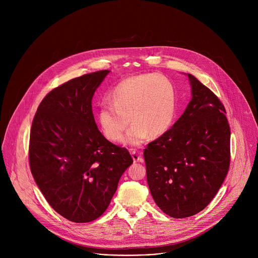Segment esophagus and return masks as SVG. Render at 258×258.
Segmentation results:
<instances>
[{
  "mask_svg": "<svg viewBox=\"0 0 258 258\" xmlns=\"http://www.w3.org/2000/svg\"><path fill=\"white\" fill-rule=\"evenodd\" d=\"M132 156H133V159H134L135 162H141L143 160L141 152H137L135 150H132Z\"/></svg>",
  "mask_w": 258,
  "mask_h": 258,
  "instance_id": "34e87169",
  "label": "esophagus"
}]
</instances>
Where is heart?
Listing matches in <instances>:
<instances>
[{"label":"heart","instance_id":"b5f03b06","mask_svg":"<svg viewBox=\"0 0 258 258\" xmlns=\"http://www.w3.org/2000/svg\"><path fill=\"white\" fill-rule=\"evenodd\" d=\"M109 105L102 104L97 112L105 138L119 143L130 121L133 122L126 143L141 145L148 137L159 136L170 126L175 112L172 83L160 73L140 75L118 83L108 95Z\"/></svg>","mask_w":258,"mask_h":258}]
</instances>
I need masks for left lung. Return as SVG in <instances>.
Segmentation results:
<instances>
[{"label": "left lung", "mask_w": 258, "mask_h": 258, "mask_svg": "<svg viewBox=\"0 0 258 258\" xmlns=\"http://www.w3.org/2000/svg\"><path fill=\"white\" fill-rule=\"evenodd\" d=\"M192 100L176 122L144 150L147 181L157 206L192 216L214 198L228 174L231 130L217 96L188 75Z\"/></svg>", "instance_id": "left-lung-1"}]
</instances>
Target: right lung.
Instances as JSON below:
<instances>
[{
	"mask_svg": "<svg viewBox=\"0 0 258 258\" xmlns=\"http://www.w3.org/2000/svg\"><path fill=\"white\" fill-rule=\"evenodd\" d=\"M108 73H88L53 89L32 120L30 171L51 207L73 223L100 217L133 163L127 149L109 142L95 122L92 99Z\"/></svg>",
	"mask_w": 258,
	"mask_h": 258,
	"instance_id": "1",
	"label": "right lung"
}]
</instances>
